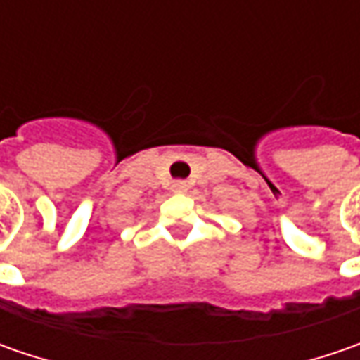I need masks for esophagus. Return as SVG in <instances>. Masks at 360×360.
<instances>
[{"mask_svg": "<svg viewBox=\"0 0 360 360\" xmlns=\"http://www.w3.org/2000/svg\"><path fill=\"white\" fill-rule=\"evenodd\" d=\"M186 190H188L186 182H174L172 184V192H176V194H182V192H186Z\"/></svg>", "mask_w": 360, "mask_h": 360, "instance_id": "obj_1", "label": "esophagus"}]
</instances>
